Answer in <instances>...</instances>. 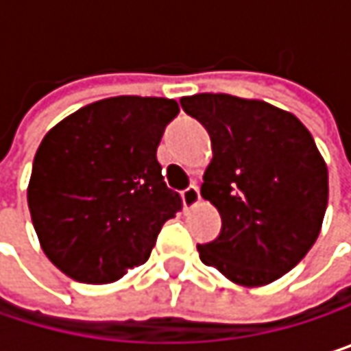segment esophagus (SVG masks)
Instances as JSON below:
<instances>
[{
  "label": "esophagus",
  "mask_w": 351,
  "mask_h": 351,
  "mask_svg": "<svg viewBox=\"0 0 351 351\" xmlns=\"http://www.w3.org/2000/svg\"><path fill=\"white\" fill-rule=\"evenodd\" d=\"M180 197H182V203H184V207H186V209L195 207V205L199 203V199H201V195H199V186H197V184H189V186L180 193Z\"/></svg>",
  "instance_id": "esophagus-1"
}]
</instances>
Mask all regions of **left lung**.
<instances>
[{
  "label": "left lung",
  "mask_w": 351,
  "mask_h": 351,
  "mask_svg": "<svg viewBox=\"0 0 351 351\" xmlns=\"http://www.w3.org/2000/svg\"><path fill=\"white\" fill-rule=\"evenodd\" d=\"M209 134L213 160L201 195L221 215V232L199 258L244 287L268 285L315 244L327 209V167L309 130L289 111L226 93L182 97Z\"/></svg>",
  "instance_id": "left-lung-1"
}]
</instances>
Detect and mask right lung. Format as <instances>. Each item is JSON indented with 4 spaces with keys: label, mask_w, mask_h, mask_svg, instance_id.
I'll return each mask as SVG.
<instances>
[{
    "label": "right lung",
    "mask_w": 351,
    "mask_h": 351,
    "mask_svg": "<svg viewBox=\"0 0 351 351\" xmlns=\"http://www.w3.org/2000/svg\"><path fill=\"white\" fill-rule=\"evenodd\" d=\"M178 104L121 95L83 107L42 140L28 184L38 240L66 276L107 285L144 264L176 211L156 148Z\"/></svg>",
    "instance_id": "right-lung-1"
}]
</instances>
